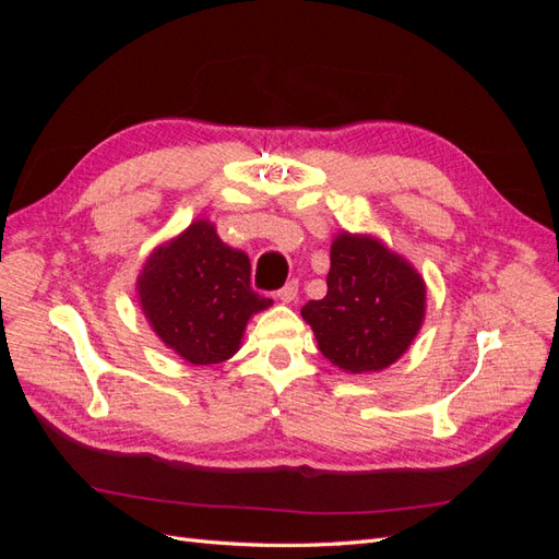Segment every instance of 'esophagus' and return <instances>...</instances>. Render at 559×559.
I'll use <instances>...</instances> for the list:
<instances>
[{
	"mask_svg": "<svg viewBox=\"0 0 559 559\" xmlns=\"http://www.w3.org/2000/svg\"><path fill=\"white\" fill-rule=\"evenodd\" d=\"M296 296H298V284H296V282L284 284L282 289L277 292V300H280V302H284V306H289V302H294V300H296Z\"/></svg>",
	"mask_w": 559,
	"mask_h": 559,
	"instance_id": "34e87169",
	"label": "esophagus"
}]
</instances>
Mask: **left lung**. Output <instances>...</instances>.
Here are the masks:
<instances>
[{"instance_id":"left-lung-1","label":"left lung","mask_w":559,"mask_h":559,"mask_svg":"<svg viewBox=\"0 0 559 559\" xmlns=\"http://www.w3.org/2000/svg\"><path fill=\"white\" fill-rule=\"evenodd\" d=\"M326 284V296L306 302L300 314L319 352L349 376L396 364L425 324V277L373 235H335Z\"/></svg>"}]
</instances>
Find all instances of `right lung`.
Listing matches in <instances>:
<instances>
[{"mask_svg": "<svg viewBox=\"0 0 559 559\" xmlns=\"http://www.w3.org/2000/svg\"><path fill=\"white\" fill-rule=\"evenodd\" d=\"M251 263L228 247L210 218H195L148 253L138 275V300L160 343L193 366L230 359L249 319L273 300L251 292Z\"/></svg>", "mask_w": 559, "mask_h": 559, "instance_id": "add662e5", "label": "right lung"}]
</instances>
